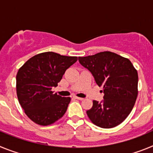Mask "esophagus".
Segmentation results:
<instances>
[{"label":"esophagus","instance_id":"esophagus-1","mask_svg":"<svg viewBox=\"0 0 153 153\" xmlns=\"http://www.w3.org/2000/svg\"><path fill=\"white\" fill-rule=\"evenodd\" d=\"M74 98L76 99V100H83V98H81V97H74Z\"/></svg>","mask_w":153,"mask_h":153}]
</instances>
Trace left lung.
Returning a JSON list of instances; mask_svg holds the SVG:
<instances>
[{
	"instance_id": "8db88e82",
	"label": "left lung",
	"mask_w": 153,
	"mask_h": 153,
	"mask_svg": "<svg viewBox=\"0 0 153 153\" xmlns=\"http://www.w3.org/2000/svg\"><path fill=\"white\" fill-rule=\"evenodd\" d=\"M79 62L91 72L104 93L103 100H93L92 108L86 111L89 119L105 129L122 123L132 111L138 95V73L132 63L110 51L79 56Z\"/></svg>"
}]
</instances>
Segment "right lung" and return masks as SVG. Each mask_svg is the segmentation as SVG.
Listing matches in <instances>:
<instances>
[{
    "instance_id": "1",
    "label": "right lung",
    "mask_w": 153,
    "mask_h": 153,
    "mask_svg": "<svg viewBox=\"0 0 153 153\" xmlns=\"http://www.w3.org/2000/svg\"><path fill=\"white\" fill-rule=\"evenodd\" d=\"M76 60L77 56L44 52L30 58L19 69L16 76L17 99L25 114L35 123L51 125L65 114L71 99L51 90Z\"/></svg>"
}]
</instances>
